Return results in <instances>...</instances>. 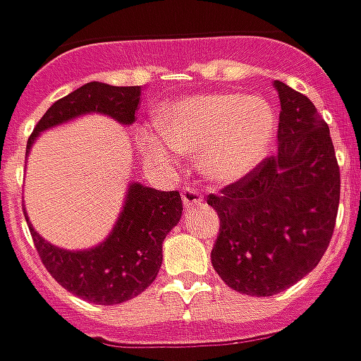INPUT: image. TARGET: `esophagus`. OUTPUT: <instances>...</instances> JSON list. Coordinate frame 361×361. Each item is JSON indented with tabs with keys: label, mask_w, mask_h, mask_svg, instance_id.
<instances>
[{
	"label": "esophagus",
	"mask_w": 361,
	"mask_h": 361,
	"mask_svg": "<svg viewBox=\"0 0 361 361\" xmlns=\"http://www.w3.org/2000/svg\"><path fill=\"white\" fill-rule=\"evenodd\" d=\"M180 195H183L185 207H195V204L202 202V192L197 187H192V185H185V187L180 188Z\"/></svg>",
	"instance_id": "1"
}]
</instances>
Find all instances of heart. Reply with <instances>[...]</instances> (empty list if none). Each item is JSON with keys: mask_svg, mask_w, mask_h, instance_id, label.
Wrapping results in <instances>:
<instances>
[{"mask_svg": "<svg viewBox=\"0 0 361 361\" xmlns=\"http://www.w3.org/2000/svg\"><path fill=\"white\" fill-rule=\"evenodd\" d=\"M273 106L255 96L215 94L187 98L162 114L159 136H142L150 160L171 162L173 150L201 154L202 173L215 180H237L253 171L269 150L275 134Z\"/></svg>", "mask_w": 361, "mask_h": 361, "instance_id": "b5f03b06", "label": "heart"}]
</instances>
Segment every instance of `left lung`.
<instances>
[{
	"label": "left lung",
	"instance_id": "1",
	"mask_svg": "<svg viewBox=\"0 0 361 361\" xmlns=\"http://www.w3.org/2000/svg\"><path fill=\"white\" fill-rule=\"evenodd\" d=\"M279 92L277 154L207 202L221 219L213 267L231 289L269 298L305 277L327 251L340 207V166L326 120L307 96Z\"/></svg>",
	"mask_w": 361,
	"mask_h": 361
}]
</instances>
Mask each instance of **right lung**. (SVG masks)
Returning <instances> with one entry per match:
<instances>
[{"label": "right lung", "instance_id": "right-lung-1", "mask_svg": "<svg viewBox=\"0 0 361 361\" xmlns=\"http://www.w3.org/2000/svg\"><path fill=\"white\" fill-rule=\"evenodd\" d=\"M142 86H108L88 82L49 106L27 140L60 122L102 112L122 124H132ZM183 215L178 190L132 185L124 211L112 235L90 251H62L44 241L30 225L34 247L48 273L78 298L98 305H116L142 293L157 279L162 263V241Z\"/></svg>", "mask_w": 361, "mask_h": 361}]
</instances>
